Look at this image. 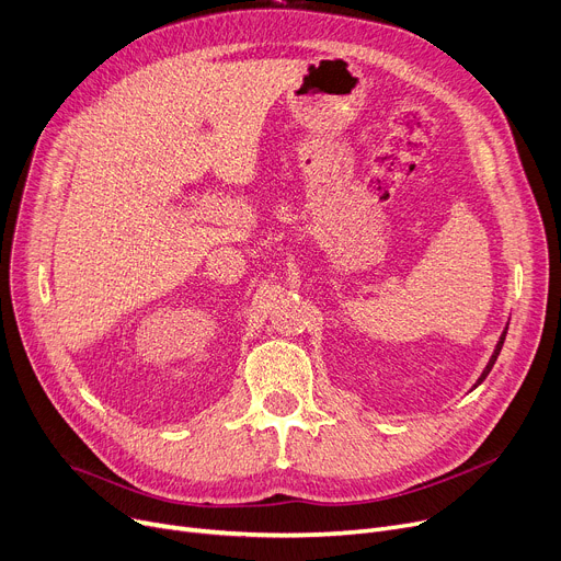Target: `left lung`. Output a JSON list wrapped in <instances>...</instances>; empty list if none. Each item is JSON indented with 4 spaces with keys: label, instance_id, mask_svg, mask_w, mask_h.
Segmentation results:
<instances>
[{
    "label": "left lung",
    "instance_id": "left-lung-1",
    "mask_svg": "<svg viewBox=\"0 0 561 561\" xmlns=\"http://www.w3.org/2000/svg\"><path fill=\"white\" fill-rule=\"evenodd\" d=\"M505 336H507V328H505V332L503 334H500V339H497V343H495V350H493V355H491V359H489V364H486V368L482 370V375L478 377V381H476V387L473 389H478L480 385H482V381L486 379V375L491 373V368H493V364H495V359H497V355H500V350H503V343H505ZM473 389H470V391H473Z\"/></svg>",
    "mask_w": 561,
    "mask_h": 561
}]
</instances>
